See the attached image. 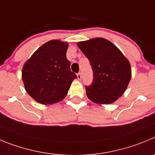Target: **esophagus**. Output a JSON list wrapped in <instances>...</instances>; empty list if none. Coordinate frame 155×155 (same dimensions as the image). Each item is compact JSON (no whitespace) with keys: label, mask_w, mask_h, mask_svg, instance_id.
Here are the masks:
<instances>
[{"label":"esophagus","mask_w":155,"mask_h":155,"mask_svg":"<svg viewBox=\"0 0 155 155\" xmlns=\"http://www.w3.org/2000/svg\"><path fill=\"white\" fill-rule=\"evenodd\" d=\"M77 78L79 80H80L81 79H82V74H81V72H79V73H77Z\"/></svg>","instance_id":"1"}]
</instances>
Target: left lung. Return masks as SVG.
<instances>
[{
  "instance_id": "left-lung-1",
  "label": "left lung",
  "mask_w": 155,
  "mask_h": 155,
  "mask_svg": "<svg viewBox=\"0 0 155 155\" xmlns=\"http://www.w3.org/2000/svg\"><path fill=\"white\" fill-rule=\"evenodd\" d=\"M77 45L87 57L93 69V83L86 86L88 98L100 104L115 102L124 93L131 79L129 61L105 38L80 41Z\"/></svg>"
}]
</instances>
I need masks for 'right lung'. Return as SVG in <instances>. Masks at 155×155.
<instances>
[{"instance_id":"1","label":"right lung","mask_w":155,"mask_h":155,"mask_svg":"<svg viewBox=\"0 0 155 155\" xmlns=\"http://www.w3.org/2000/svg\"><path fill=\"white\" fill-rule=\"evenodd\" d=\"M67 48V43L49 41L24 65L22 79L26 91L40 104H52L63 100L72 82L77 78L70 70Z\"/></svg>"}]
</instances>
